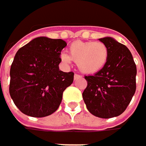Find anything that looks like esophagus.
Segmentation results:
<instances>
[{"mask_svg": "<svg viewBox=\"0 0 146 146\" xmlns=\"http://www.w3.org/2000/svg\"><path fill=\"white\" fill-rule=\"evenodd\" d=\"M82 76L78 75V74H74V80H78V79H81Z\"/></svg>", "mask_w": 146, "mask_h": 146, "instance_id": "obj_1", "label": "esophagus"}]
</instances>
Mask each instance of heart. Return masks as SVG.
I'll list each match as a JSON object with an SVG mask.
<instances>
[{
	"label": "heart",
	"instance_id": "1",
	"mask_svg": "<svg viewBox=\"0 0 146 146\" xmlns=\"http://www.w3.org/2000/svg\"><path fill=\"white\" fill-rule=\"evenodd\" d=\"M108 56L109 50L102 42L76 41L70 44L69 54L62 52L60 58L65 66H69L74 61L82 73L93 74L106 65Z\"/></svg>",
	"mask_w": 146,
	"mask_h": 146
}]
</instances>
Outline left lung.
Instances as JSON below:
<instances>
[{"mask_svg":"<svg viewBox=\"0 0 146 146\" xmlns=\"http://www.w3.org/2000/svg\"><path fill=\"white\" fill-rule=\"evenodd\" d=\"M109 50L106 65L94 75L85 76L83 99L96 117L111 118L121 115L136 90L137 69L130 50L111 37L99 39Z\"/></svg>","mask_w":146,"mask_h":146,"instance_id":"left-lung-1","label":"left lung"}]
</instances>
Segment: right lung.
Returning <instances> with one entry per match:
<instances>
[{"label": "right lung", "instance_id": "obj_1", "mask_svg": "<svg viewBox=\"0 0 146 146\" xmlns=\"http://www.w3.org/2000/svg\"><path fill=\"white\" fill-rule=\"evenodd\" d=\"M66 45L63 40L41 36L16 53L10 69L9 93L23 114L43 117L58 109L74 75L59 69L61 51Z\"/></svg>", "mask_w": 146, "mask_h": 146}]
</instances>
